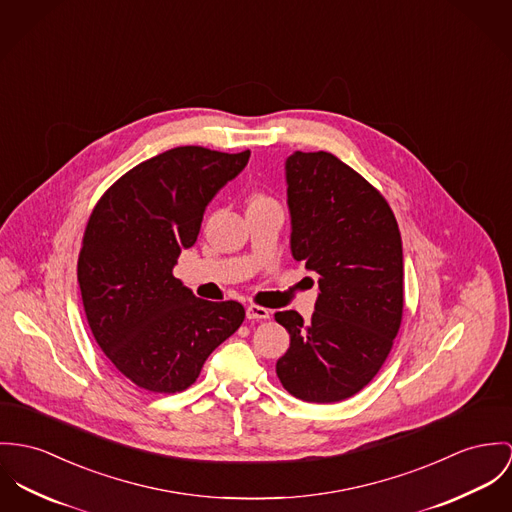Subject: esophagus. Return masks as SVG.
Segmentation results:
<instances>
[{
  "label": "esophagus",
  "instance_id": "34e87169",
  "mask_svg": "<svg viewBox=\"0 0 512 512\" xmlns=\"http://www.w3.org/2000/svg\"><path fill=\"white\" fill-rule=\"evenodd\" d=\"M246 317L250 321H266V319H270V311L264 307H258V305H250L246 309Z\"/></svg>",
  "mask_w": 512,
  "mask_h": 512
}]
</instances>
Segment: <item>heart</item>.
Segmentation results:
<instances>
[{"label":"heart","instance_id":"obj_1","mask_svg":"<svg viewBox=\"0 0 512 512\" xmlns=\"http://www.w3.org/2000/svg\"><path fill=\"white\" fill-rule=\"evenodd\" d=\"M256 199H258V197H256Z\"/></svg>","mask_w":512,"mask_h":512}]
</instances>
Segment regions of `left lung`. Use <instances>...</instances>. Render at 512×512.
Segmentation results:
<instances>
[{"label":"left lung","instance_id":"left-lung-1","mask_svg":"<svg viewBox=\"0 0 512 512\" xmlns=\"http://www.w3.org/2000/svg\"><path fill=\"white\" fill-rule=\"evenodd\" d=\"M291 254L319 278L311 321L276 313L291 336L281 385L309 403L362 391L391 352L403 317V244L383 195L330 152L285 160Z\"/></svg>","mask_w":512,"mask_h":512}]
</instances>
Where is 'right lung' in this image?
I'll return each mask as SVG.
<instances>
[{
  "label": "right lung",
  "mask_w": 512,
  "mask_h": 512,
  "mask_svg": "<svg viewBox=\"0 0 512 512\" xmlns=\"http://www.w3.org/2000/svg\"><path fill=\"white\" fill-rule=\"evenodd\" d=\"M248 158L250 150L172 148L129 170L93 209L78 258L84 311L103 354L146 391L187 389L244 321L240 303L195 297L174 266Z\"/></svg>",
  "instance_id": "obj_1"
}]
</instances>
